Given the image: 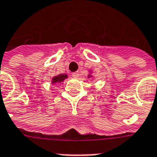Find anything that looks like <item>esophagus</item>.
<instances>
[{
	"label": "esophagus",
	"instance_id": "esophagus-1",
	"mask_svg": "<svg viewBox=\"0 0 157 157\" xmlns=\"http://www.w3.org/2000/svg\"><path fill=\"white\" fill-rule=\"evenodd\" d=\"M72 76L75 77V78H78L79 77V71H75L72 73Z\"/></svg>",
	"mask_w": 157,
	"mask_h": 157
}]
</instances>
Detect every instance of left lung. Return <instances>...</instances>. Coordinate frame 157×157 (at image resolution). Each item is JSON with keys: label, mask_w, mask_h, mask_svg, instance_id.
<instances>
[{"label": "left lung", "mask_w": 157, "mask_h": 157, "mask_svg": "<svg viewBox=\"0 0 157 157\" xmlns=\"http://www.w3.org/2000/svg\"><path fill=\"white\" fill-rule=\"evenodd\" d=\"M91 76H91V75H89L88 77H89V78H90V77H91Z\"/></svg>", "instance_id": "left-lung-1"}]
</instances>
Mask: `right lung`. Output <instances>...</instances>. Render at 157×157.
<instances>
[{"label":"right lung","instance_id":"add662e5","mask_svg":"<svg viewBox=\"0 0 157 157\" xmlns=\"http://www.w3.org/2000/svg\"><path fill=\"white\" fill-rule=\"evenodd\" d=\"M66 78H67V75H66V74H59L58 76H55L53 77L52 81H51V83H52L53 85L56 83H61V82H63Z\"/></svg>","mask_w":157,"mask_h":157}]
</instances>
